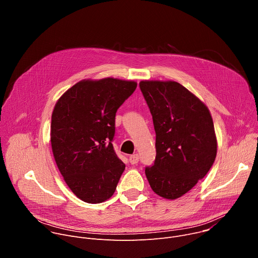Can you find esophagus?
Returning a JSON list of instances; mask_svg holds the SVG:
<instances>
[{
  "label": "esophagus",
  "mask_w": 258,
  "mask_h": 258,
  "mask_svg": "<svg viewBox=\"0 0 258 258\" xmlns=\"http://www.w3.org/2000/svg\"><path fill=\"white\" fill-rule=\"evenodd\" d=\"M139 159H140V157L138 154H134V155L130 156V162L132 164H137L139 162Z\"/></svg>",
  "instance_id": "obj_1"
}]
</instances>
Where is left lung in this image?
Returning <instances> with one entry per match:
<instances>
[{
  "label": "left lung",
  "mask_w": 258,
  "mask_h": 258,
  "mask_svg": "<svg viewBox=\"0 0 258 258\" xmlns=\"http://www.w3.org/2000/svg\"><path fill=\"white\" fill-rule=\"evenodd\" d=\"M156 134V157L145 173L152 190L176 199L202 179L216 157V137L208 108L175 82L143 81Z\"/></svg>",
  "instance_id": "obj_1"
}]
</instances>
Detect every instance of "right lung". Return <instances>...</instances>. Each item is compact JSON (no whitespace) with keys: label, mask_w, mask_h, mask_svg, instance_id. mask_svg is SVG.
<instances>
[{"label":"right lung","mask_w":258,"mask_h":258,"mask_svg":"<svg viewBox=\"0 0 258 258\" xmlns=\"http://www.w3.org/2000/svg\"><path fill=\"white\" fill-rule=\"evenodd\" d=\"M137 83L116 79L82 81L55 105L51 144L67 186L87 203H101L115 192L125 164L113 148L117 109Z\"/></svg>","instance_id":"1"}]
</instances>
